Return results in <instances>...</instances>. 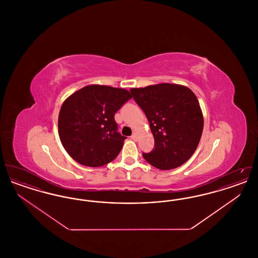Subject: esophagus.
<instances>
[{
  "label": "esophagus",
  "mask_w": 258,
  "mask_h": 258,
  "mask_svg": "<svg viewBox=\"0 0 258 258\" xmlns=\"http://www.w3.org/2000/svg\"><path fill=\"white\" fill-rule=\"evenodd\" d=\"M131 138L133 139V140H135V141H137V139H138V135H137V134H134V135H132L131 136Z\"/></svg>",
  "instance_id": "1"
}]
</instances>
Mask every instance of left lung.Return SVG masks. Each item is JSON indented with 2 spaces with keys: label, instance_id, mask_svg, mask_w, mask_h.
Here are the masks:
<instances>
[{
  "label": "left lung",
  "instance_id": "1",
  "mask_svg": "<svg viewBox=\"0 0 258 258\" xmlns=\"http://www.w3.org/2000/svg\"><path fill=\"white\" fill-rule=\"evenodd\" d=\"M131 93L144 111L155 139V149L143 158L160 170L184 164L196 152L203 132L197 96L187 87L170 83L133 88Z\"/></svg>",
  "mask_w": 258,
  "mask_h": 258
}]
</instances>
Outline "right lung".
Returning <instances> with one entry per match:
<instances>
[{
	"instance_id": "add662e5",
	"label": "right lung",
	"mask_w": 258,
	"mask_h": 258,
	"mask_svg": "<svg viewBox=\"0 0 258 258\" xmlns=\"http://www.w3.org/2000/svg\"><path fill=\"white\" fill-rule=\"evenodd\" d=\"M128 91L106 85H88L61 104L58 133L61 145L78 163L98 167L114 160L125 136L117 132L115 113L132 98Z\"/></svg>"
}]
</instances>
